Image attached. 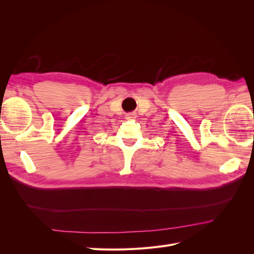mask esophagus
<instances>
[{"mask_svg":"<svg viewBox=\"0 0 254 254\" xmlns=\"http://www.w3.org/2000/svg\"><path fill=\"white\" fill-rule=\"evenodd\" d=\"M135 112H130V113H127L126 114V118H128V119H133V118H135Z\"/></svg>","mask_w":254,"mask_h":254,"instance_id":"obj_1","label":"esophagus"}]
</instances>
